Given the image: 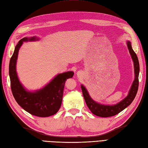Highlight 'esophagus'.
<instances>
[{"instance_id":"obj_1","label":"esophagus","mask_w":148,"mask_h":148,"mask_svg":"<svg viewBox=\"0 0 148 148\" xmlns=\"http://www.w3.org/2000/svg\"><path fill=\"white\" fill-rule=\"evenodd\" d=\"M77 76H78V77H80L82 76V73H81V72H80V71L78 72Z\"/></svg>"}]
</instances>
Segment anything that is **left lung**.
Segmentation results:
<instances>
[{"mask_svg": "<svg viewBox=\"0 0 148 148\" xmlns=\"http://www.w3.org/2000/svg\"><path fill=\"white\" fill-rule=\"evenodd\" d=\"M127 46L129 53H130L131 56L133 63H134L135 77L131 86V88L129 91L128 95L125 98L122 100L121 102H118L117 103L114 104V105H104V104H101L95 102V100H93L91 98V97L90 96L85 86H84L83 85H81L83 95H84L86 106H88L89 109L92 112V113H93L97 116L102 117H108L114 116L115 115L119 114L130 105L133 100H134L137 94L139 86V60L136 54L132 48L131 42L129 41H127Z\"/></svg>", "mask_w": 148, "mask_h": 148, "instance_id": "8db88e82", "label": "left lung"}]
</instances>
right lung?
Segmentation results:
<instances>
[{
    "label": "right lung",
    "instance_id": "add662e5",
    "mask_svg": "<svg viewBox=\"0 0 148 148\" xmlns=\"http://www.w3.org/2000/svg\"><path fill=\"white\" fill-rule=\"evenodd\" d=\"M39 40L36 36L24 38L18 42L9 63V77L13 96L17 103L29 114L45 117L53 116L59 110L62 103L64 83L73 77V71L58 74L44 87L31 92L20 82L16 71V63L19 49L23 42Z\"/></svg>",
    "mask_w": 148,
    "mask_h": 148
}]
</instances>
